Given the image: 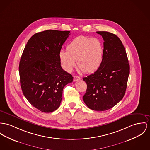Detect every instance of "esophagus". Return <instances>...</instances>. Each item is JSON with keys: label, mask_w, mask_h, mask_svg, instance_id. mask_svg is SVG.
<instances>
[{"label": "esophagus", "mask_w": 150, "mask_h": 150, "mask_svg": "<svg viewBox=\"0 0 150 150\" xmlns=\"http://www.w3.org/2000/svg\"><path fill=\"white\" fill-rule=\"evenodd\" d=\"M80 79H81V78H80V77H79V76H74V77H73V81L74 82H76L77 81H79Z\"/></svg>", "instance_id": "1"}]
</instances>
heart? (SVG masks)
<instances>
[{"label": "heart", "instance_id": "b5f03b06", "mask_svg": "<svg viewBox=\"0 0 150 150\" xmlns=\"http://www.w3.org/2000/svg\"><path fill=\"white\" fill-rule=\"evenodd\" d=\"M103 54V45L98 39L80 36L70 41L67 47V51H60L59 57L65 70L71 71L77 61L80 69L90 73L99 68Z\"/></svg>", "mask_w": 150, "mask_h": 150}]
</instances>
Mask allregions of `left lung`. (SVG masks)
Wrapping results in <instances>:
<instances>
[{
  "mask_svg": "<svg viewBox=\"0 0 150 150\" xmlns=\"http://www.w3.org/2000/svg\"><path fill=\"white\" fill-rule=\"evenodd\" d=\"M97 33L104 40L103 59L97 70L83 78L87 84L83 100L90 109L101 111L112 108L123 98L130 65L125 47L117 35L106 31Z\"/></svg>",
  "mask_w": 150,
  "mask_h": 150,
  "instance_id": "8db88e82",
  "label": "left lung"
}]
</instances>
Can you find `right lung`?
Listing matches in <instances>:
<instances>
[{
	"instance_id": "1",
	"label": "right lung",
	"mask_w": 150,
	"mask_h": 150,
	"mask_svg": "<svg viewBox=\"0 0 150 150\" xmlns=\"http://www.w3.org/2000/svg\"><path fill=\"white\" fill-rule=\"evenodd\" d=\"M70 31L47 30L28 41L19 63L23 93L30 104L44 112L57 109L64 86L72 76L61 67L59 53Z\"/></svg>"
}]
</instances>
